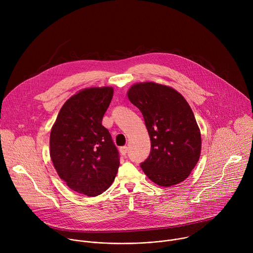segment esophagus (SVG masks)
Here are the masks:
<instances>
[{"label":"esophagus","instance_id":"1","mask_svg":"<svg viewBox=\"0 0 253 253\" xmlns=\"http://www.w3.org/2000/svg\"><path fill=\"white\" fill-rule=\"evenodd\" d=\"M127 152H128V147H127V146H122V147H120V153H121L122 155H126Z\"/></svg>","mask_w":253,"mask_h":253}]
</instances>
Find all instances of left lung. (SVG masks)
<instances>
[{"instance_id": "1", "label": "left lung", "mask_w": 253, "mask_h": 253, "mask_svg": "<svg viewBox=\"0 0 253 253\" xmlns=\"http://www.w3.org/2000/svg\"><path fill=\"white\" fill-rule=\"evenodd\" d=\"M128 98L141 111L151 140L150 154L140 164L144 173L164 187L182 182L201 150L200 131L187 101L176 90L153 82L133 85Z\"/></svg>"}]
</instances>
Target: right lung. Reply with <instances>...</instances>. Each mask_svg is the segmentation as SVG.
Instances as JSON below:
<instances>
[{"instance_id":"add662e5","label":"right lung","mask_w":253,"mask_h":253,"mask_svg":"<svg viewBox=\"0 0 253 253\" xmlns=\"http://www.w3.org/2000/svg\"><path fill=\"white\" fill-rule=\"evenodd\" d=\"M113 88H89L68 99L50 135V156L60 178L78 193L97 196L114 181L120 158L102 119Z\"/></svg>"}]
</instances>
